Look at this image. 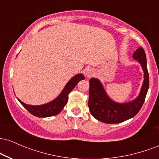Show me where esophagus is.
Here are the masks:
<instances>
[{
    "mask_svg": "<svg viewBox=\"0 0 159 159\" xmlns=\"http://www.w3.org/2000/svg\"><path fill=\"white\" fill-rule=\"evenodd\" d=\"M95 74V71L93 69H87L85 72V76L87 78H90Z\"/></svg>",
    "mask_w": 159,
    "mask_h": 159,
    "instance_id": "esophagus-1",
    "label": "esophagus"
}]
</instances>
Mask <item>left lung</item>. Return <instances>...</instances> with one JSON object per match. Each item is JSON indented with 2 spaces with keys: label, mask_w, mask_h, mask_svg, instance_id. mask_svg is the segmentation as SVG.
<instances>
[{
  "label": "left lung",
  "mask_w": 159,
  "mask_h": 159,
  "mask_svg": "<svg viewBox=\"0 0 159 159\" xmlns=\"http://www.w3.org/2000/svg\"><path fill=\"white\" fill-rule=\"evenodd\" d=\"M132 57L140 63L143 71V82L139 95L132 101L125 103L114 102L107 96L102 82L98 78L90 80L88 106L91 114L96 120L108 124L119 123L131 119L139 112L149 89V73L147 57L143 48L140 47Z\"/></svg>",
  "instance_id": "obj_1"
}]
</instances>
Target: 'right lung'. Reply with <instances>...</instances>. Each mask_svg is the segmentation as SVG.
Masks as SVG:
<instances>
[{
    "label": "right lung",
    "mask_w": 159,
    "mask_h": 159,
    "mask_svg": "<svg viewBox=\"0 0 159 159\" xmlns=\"http://www.w3.org/2000/svg\"><path fill=\"white\" fill-rule=\"evenodd\" d=\"M84 79V76L83 74H78L73 76L66 84L63 90L57 97L51 101L50 102L44 104V105H27L19 98L18 100L23 105L24 107L34 116H38V117H48V116H55L59 114L66 105L69 93L73 90L78 82Z\"/></svg>",
    "instance_id": "add662e5"
}]
</instances>
